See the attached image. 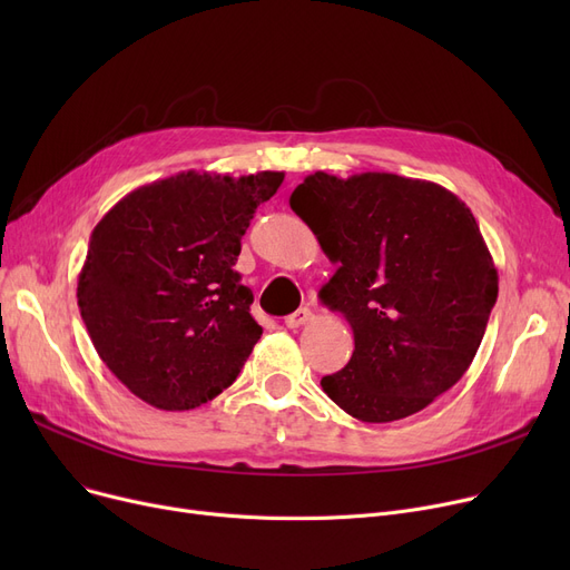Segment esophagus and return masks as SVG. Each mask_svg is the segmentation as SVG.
<instances>
[{"mask_svg":"<svg viewBox=\"0 0 570 570\" xmlns=\"http://www.w3.org/2000/svg\"><path fill=\"white\" fill-rule=\"evenodd\" d=\"M309 318H312V309H309V307H301V309H295L293 314H288V316L284 318V323H286L288 327H301V325H305Z\"/></svg>","mask_w":570,"mask_h":570,"instance_id":"1","label":"esophagus"}]
</instances>
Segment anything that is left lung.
Here are the masks:
<instances>
[{
    "instance_id": "1",
    "label": "left lung",
    "mask_w": 570,
    "mask_h": 570,
    "mask_svg": "<svg viewBox=\"0 0 570 570\" xmlns=\"http://www.w3.org/2000/svg\"><path fill=\"white\" fill-rule=\"evenodd\" d=\"M337 273L318 297L344 314L353 355L323 393L363 423L423 411L464 376L499 275L471 209L428 179L316 170L291 194Z\"/></svg>"
}]
</instances>
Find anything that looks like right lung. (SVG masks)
Instances as JSON below:
<instances>
[{
  "label": "right lung",
  "instance_id": "add662e5",
  "mask_svg": "<svg viewBox=\"0 0 570 570\" xmlns=\"http://www.w3.org/2000/svg\"><path fill=\"white\" fill-rule=\"evenodd\" d=\"M284 173H177L127 194L97 224L78 307L106 367L161 411L228 387L261 340L252 288L233 269L256 207Z\"/></svg>",
  "mask_w": 570,
  "mask_h": 570
}]
</instances>
